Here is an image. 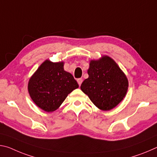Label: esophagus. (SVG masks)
<instances>
[{"label":"esophagus","instance_id":"34e87169","mask_svg":"<svg viewBox=\"0 0 157 157\" xmlns=\"http://www.w3.org/2000/svg\"><path fill=\"white\" fill-rule=\"evenodd\" d=\"M77 81H78V83L79 84V86H80L82 83V81H83V80H82V78H79V79H78V80H77Z\"/></svg>","mask_w":157,"mask_h":157}]
</instances>
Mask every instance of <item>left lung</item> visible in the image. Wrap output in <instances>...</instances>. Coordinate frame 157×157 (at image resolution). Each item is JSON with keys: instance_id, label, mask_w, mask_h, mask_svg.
Listing matches in <instances>:
<instances>
[{"instance_id": "obj_1", "label": "left lung", "mask_w": 157, "mask_h": 157, "mask_svg": "<svg viewBox=\"0 0 157 157\" xmlns=\"http://www.w3.org/2000/svg\"><path fill=\"white\" fill-rule=\"evenodd\" d=\"M89 78L81 85L98 108L108 111L118 105L127 94L128 80L114 61L108 56L90 62Z\"/></svg>"}]
</instances>
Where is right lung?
I'll return each instance as SVG.
<instances>
[{
    "instance_id": "obj_1",
    "label": "right lung",
    "mask_w": 157,
    "mask_h": 157,
    "mask_svg": "<svg viewBox=\"0 0 157 157\" xmlns=\"http://www.w3.org/2000/svg\"><path fill=\"white\" fill-rule=\"evenodd\" d=\"M79 85L71 73L63 70V63L46 60L29 80L28 91L32 100L47 112L60 107L67 95Z\"/></svg>"
}]
</instances>
